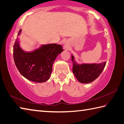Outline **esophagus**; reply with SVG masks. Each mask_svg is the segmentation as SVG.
I'll return each instance as SVG.
<instances>
[{
	"label": "esophagus",
	"mask_w": 124,
	"mask_h": 124,
	"mask_svg": "<svg viewBox=\"0 0 124 124\" xmlns=\"http://www.w3.org/2000/svg\"><path fill=\"white\" fill-rule=\"evenodd\" d=\"M64 49H68V46L67 45H64Z\"/></svg>",
	"instance_id": "34e87169"
}]
</instances>
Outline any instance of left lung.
<instances>
[{
  "label": "left lung",
  "mask_w": 124,
  "mask_h": 124,
  "mask_svg": "<svg viewBox=\"0 0 124 124\" xmlns=\"http://www.w3.org/2000/svg\"><path fill=\"white\" fill-rule=\"evenodd\" d=\"M72 62V72L80 83H89L94 81L99 77L106 65V62L100 63L79 64L71 55Z\"/></svg>",
  "instance_id": "obj_1"
}]
</instances>
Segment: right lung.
<instances>
[{"label": "right lung", "instance_id": "right-lung-1", "mask_svg": "<svg viewBox=\"0 0 124 124\" xmlns=\"http://www.w3.org/2000/svg\"><path fill=\"white\" fill-rule=\"evenodd\" d=\"M21 29L18 36L21 34ZM18 36L13 47V57L17 69L26 79L36 83H43L49 79L53 64L56 58L63 49L56 43L42 45L31 52L23 50Z\"/></svg>", "mask_w": 124, "mask_h": 124}]
</instances>
